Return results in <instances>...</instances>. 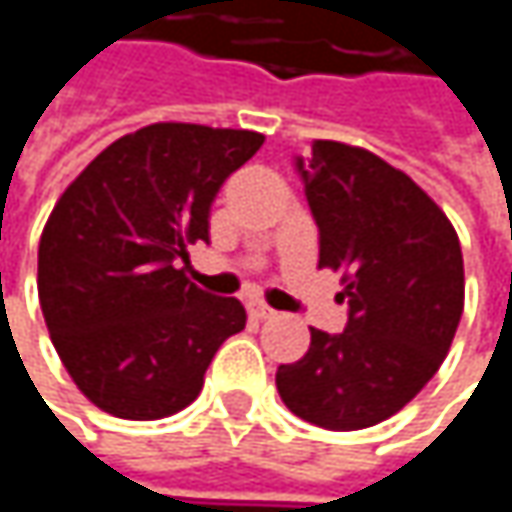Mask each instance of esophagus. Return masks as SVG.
Masks as SVG:
<instances>
[{"label": "esophagus", "mask_w": 512, "mask_h": 512, "mask_svg": "<svg viewBox=\"0 0 512 512\" xmlns=\"http://www.w3.org/2000/svg\"><path fill=\"white\" fill-rule=\"evenodd\" d=\"M249 311H252V317H257V320H269V317H275V311H272L266 302H249Z\"/></svg>", "instance_id": "34e87169"}]
</instances>
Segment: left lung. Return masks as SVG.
<instances>
[{"instance_id": "obj_1", "label": "left lung", "mask_w": 512, "mask_h": 512, "mask_svg": "<svg viewBox=\"0 0 512 512\" xmlns=\"http://www.w3.org/2000/svg\"><path fill=\"white\" fill-rule=\"evenodd\" d=\"M320 228V266L341 272V335L311 329L308 353L275 373L284 406L326 430L400 412L439 370L465 299L460 237L400 168L344 142L296 159Z\"/></svg>"}]
</instances>
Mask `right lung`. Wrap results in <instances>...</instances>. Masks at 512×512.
Masks as SVG:
<instances>
[{
    "label": "right lung",
    "mask_w": 512,
    "mask_h": 512,
    "mask_svg": "<svg viewBox=\"0 0 512 512\" xmlns=\"http://www.w3.org/2000/svg\"><path fill=\"white\" fill-rule=\"evenodd\" d=\"M252 130L151 124L112 142L64 189L38 246L52 347L103 412L156 421L186 409L225 338L246 329L234 296L186 278L210 243L219 186L257 154Z\"/></svg>",
    "instance_id": "obj_1"
}]
</instances>
